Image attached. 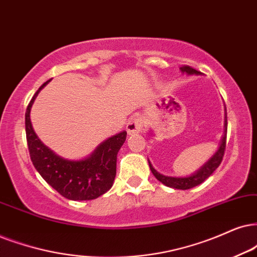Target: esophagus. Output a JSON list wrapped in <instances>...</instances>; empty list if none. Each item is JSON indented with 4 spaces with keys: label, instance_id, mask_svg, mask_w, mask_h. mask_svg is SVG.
I'll return each mask as SVG.
<instances>
[{
    "label": "esophagus",
    "instance_id": "1",
    "mask_svg": "<svg viewBox=\"0 0 257 257\" xmlns=\"http://www.w3.org/2000/svg\"><path fill=\"white\" fill-rule=\"evenodd\" d=\"M144 128V121L140 117L139 115H133L131 118H129L128 123H126V132L129 134H134V133H139L142 131Z\"/></svg>",
    "mask_w": 257,
    "mask_h": 257
}]
</instances>
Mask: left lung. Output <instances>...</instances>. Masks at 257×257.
<instances>
[{
    "label": "left lung",
    "instance_id": "1",
    "mask_svg": "<svg viewBox=\"0 0 257 257\" xmlns=\"http://www.w3.org/2000/svg\"><path fill=\"white\" fill-rule=\"evenodd\" d=\"M180 70L183 71V72H186L188 74H193V73L199 74L200 73V72H198L197 70H194L191 66H188V65H183V66L180 67ZM226 129H228V117L225 116V131ZM225 147H226V134L224 135L218 152L213 155V158H211V160L207 161L206 164L197 172V173L191 175V177H186V178L166 177V175H162L160 173H158V172L153 168L151 162L148 161L149 167H151V171H152V173L154 174V177L157 178L159 181H161L162 184L166 185V186L178 188V190H188V188H192L194 186H197V185L204 183V181H205L207 178H209L210 175L216 171V168L219 166L220 162H222V160H223L224 153H225Z\"/></svg>",
    "mask_w": 257,
    "mask_h": 257
}]
</instances>
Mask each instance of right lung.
<instances>
[{
    "instance_id": "add662e5",
    "label": "right lung",
    "mask_w": 257,
    "mask_h": 257,
    "mask_svg": "<svg viewBox=\"0 0 257 257\" xmlns=\"http://www.w3.org/2000/svg\"><path fill=\"white\" fill-rule=\"evenodd\" d=\"M48 82L39 87L26 111V138L31 160L46 183L63 197L71 200L96 199L112 186L117 154L124 144L126 132L106 140L85 160L70 161L58 157L39 140L29 118L35 97Z\"/></svg>"
}]
</instances>
